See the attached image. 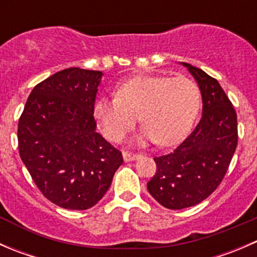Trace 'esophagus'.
Segmentation results:
<instances>
[{"label": "esophagus", "instance_id": "1", "mask_svg": "<svg viewBox=\"0 0 257 257\" xmlns=\"http://www.w3.org/2000/svg\"><path fill=\"white\" fill-rule=\"evenodd\" d=\"M138 154H134V153H128V152H123V159L124 162H133L138 158Z\"/></svg>", "mask_w": 257, "mask_h": 257}]
</instances>
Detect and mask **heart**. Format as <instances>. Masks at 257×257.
Segmentation results:
<instances>
[{"instance_id":"obj_1","label":"heart","mask_w":257,"mask_h":257,"mask_svg":"<svg viewBox=\"0 0 257 257\" xmlns=\"http://www.w3.org/2000/svg\"><path fill=\"white\" fill-rule=\"evenodd\" d=\"M199 107V88L188 77L138 76L119 84L114 98L98 97L93 115L109 141H120L139 114L144 124L139 143L173 145L190 131Z\"/></svg>"}]
</instances>
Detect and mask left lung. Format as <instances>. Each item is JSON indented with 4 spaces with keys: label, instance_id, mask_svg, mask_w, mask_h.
<instances>
[{
    "label": "left lung",
    "instance_id": "1",
    "mask_svg": "<svg viewBox=\"0 0 257 257\" xmlns=\"http://www.w3.org/2000/svg\"><path fill=\"white\" fill-rule=\"evenodd\" d=\"M196 80L203 115L174 152L155 157L157 173L147 184L164 208L180 210L205 200L220 185L237 145L236 112L216 79L181 62Z\"/></svg>",
    "mask_w": 257,
    "mask_h": 257
}]
</instances>
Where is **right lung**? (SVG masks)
Wrapping results in <instances>:
<instances>
[{"label": "right lung", "instance_id": "add662e5", "mask_svg": "<svg viewBox=\"0 0 257 257\" xmlns=\"http://www.w3.org/2000/svg\"><path fill=\"white\" fill-rule=\"evenodd\" d=\"M103 73L73 67L38 83L18 120L21 159L37 188L69 210L94 206L123 164L93 116Z\"/></svg>", "mask_w": 257, "mask_h": 257}]
</instances>
